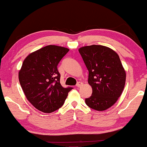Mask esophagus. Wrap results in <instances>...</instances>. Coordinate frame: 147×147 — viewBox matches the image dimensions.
<instances>
[{
    "mask_svg": "<svg viewBox=\"0 0 147 147\" xmlns=\"http://www.w3.org/2000/svg\"><path fill=\"white\" fill-rule=\"evenodd\" d=\"M82 85H83V83H82V82H78V83L77 84V85H76V86H77V88H79V87L82 86Z\"/></svg>",
    "mask_w": 147,
    "mask_h": 147,
    "instance_id": "obj_1",
    "label": "esophagus"
}]
</instances>
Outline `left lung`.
<instances>
[{
	"label": "left lung",
	"mask_w": 147,
	"mask_h": 147,
	"mask_svg": "<svg viewBox=\"0 0 147 147\" xmlns=\"http://www.w3.org/2000/svg\"><path fill=\"white\" fill-rule=\"evenodd\" d=\"M79 52L88 70V82L92 89L86 104L94 110L105 111L117 102L125 86L126 71L119 55L100 45L82 47Z\"/></svg>",
	"instance_id": "obj_1"
}]
</instances>
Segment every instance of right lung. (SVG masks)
<instances>
[{
  "mask_svg": "<svg viewBox=\"0 0 147 147\" xmlns=\"http://www.w3.org/2000/svg\"><path fill=\"white\" fill-rule=\"evenodd\" d=\"M69 49L50 45L30 53L23 61L18 79L27 99L36 109L50 113L63 106L72 88L60 84L57 65Z\"/></svg>",
  "mask_w": 147,
  "mask_h": 147,
  "instance_id": "right-lung-1",
  "label": "right lung"
}]
</instances>
